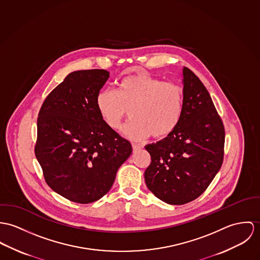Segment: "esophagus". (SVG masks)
I'll return each mask as SVG.
<instances>
[{
  "label": "esophagus",
  "instance_id": "1",
  "mask_svg": "<svg viewBox=\"0 0 260 260\" xmlns=\"http://www.w3.org/2000/svg\"><path fill=\"white\" fill-rule=\"evenodd\" d=\"M143 148V145L142 144H133V149H134V152H137L139 150H141Z\"/></svg>",
  "mask_w": 260,
  "mask_h": 260
}]
</instances>
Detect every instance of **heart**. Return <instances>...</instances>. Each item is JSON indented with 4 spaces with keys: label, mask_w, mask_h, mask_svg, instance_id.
Here are the masks:
<instances>
[{
    "label": "heart",
    "mask_w": 260,
    "mask_h": 260,
    "mask_svg": "<svg viewBox=\"0 0 260 260\" xmlns=\"http://www.w3.org/2000/svg\"><path fill=\"white\" fill-rule=\"evenodd\" d=\"M103 120L118 129L129 111L133 118L122 128L132 141H143L151 135L161 140L177 127L184 109V91L177 84L139 73L122 78L116 90L103 89L95 98Z\"/></svg>",
    "instance_id": "heart-1"
}]
</instances>
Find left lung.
I'll use <instances>...</instances> for the list:
<instances>
[{"instance_id": "left-lung-1", "label": "left lung", "mask_w": 260, "mask_h": 260, "mask_svg": "<svg viewBox=\"0 0 260 260\" xmlns=\"http://www.w3.org/2000/svg\"><path fill=\"white\" fill-rule=\"evenodd\" d=\"M184 109L169 137L146 144L151 162L147 188L160 201L180 205L198 199L221 168L224 126L209 92L187 68L182 69Z\"/></svg>"}]
</instances>
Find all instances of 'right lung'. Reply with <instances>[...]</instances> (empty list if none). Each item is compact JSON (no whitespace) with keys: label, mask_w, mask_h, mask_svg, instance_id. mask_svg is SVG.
Wrapping results in <instances>:
<instances>
[{"label":"right lung","mask_w":260,"mask_h":260,"mask_svg":"<svg viewBox=\"0 0 260 260\" xmlns=\"http://www.w3.org/2000/svg\"><path fill=\"white\" fill-rule=\"evenodd\" d=\"M109 78L106 70L73 72L39 113L36 157L48 185L71 202L90 203L107 194L133 151L95 107Z\"/></svg>","instance_id":"obj_1"}]
</instances>
